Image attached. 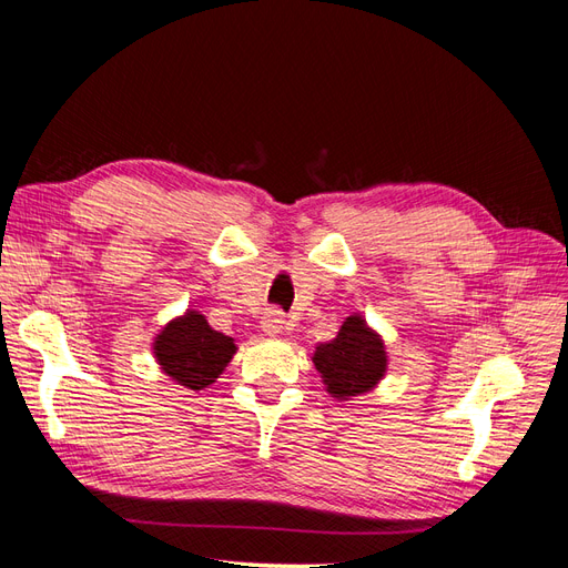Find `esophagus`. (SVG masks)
<instances>
[{"label":"esophagus","mask_w":568,"mask_h":568,"mask_svg":"<svg viewBox=\"0 0 568 568\" xmlns=\"http://www.w3.org/2000/svg\"><path fill=\"white\" fill-rule=\"evenodd\" d=\"M286 317L282 311H270L265 317H263V332L267 336H280L286 332Z\"/></svg>","instance_id":"1"}]
</instances>
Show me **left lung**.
<instances>
[{
    "label": "left lung",
    "instance_id": "1",
    "mask_svg": "<svg viewBox=\"0 0 568 568\" xmlns=\"http://www.w3.org/2000/svg\"><path fill=\"white\" fill-rule=\"evenodd\" d=\"M313 363L332 398L348 400L379 384L386 372V351L365 320L353 315L343 322L334 341L317 346Z\"/></svg>",
    "mask_w": 568,
    "mask_h": 568
}]
</instances>
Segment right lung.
Returning <instances> with one entry per match:
<instances>
[{
  "label": "right lung",
  "mask_w": 568,
  "mask_h": 568,
  "mask_svg": "<svg viewBox=\"0 0 568 568\" xmlns=\"http://www.w3.org/2000/svg\"><path fill=\"white\" fill-rule=\"evenodd\" d=\"M153 353L161 369L192 390L211 386L236 353L234 338L215 332L203 315L189 311L156 336Z\"/></svg>",
  "instance_id": "add662e5"
}]
</instances>
